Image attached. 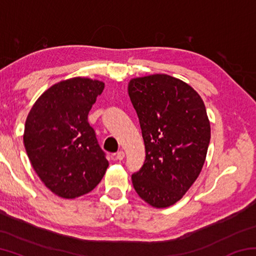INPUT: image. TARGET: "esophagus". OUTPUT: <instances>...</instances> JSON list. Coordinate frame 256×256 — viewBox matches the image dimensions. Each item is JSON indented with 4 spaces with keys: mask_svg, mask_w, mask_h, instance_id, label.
Masks as SVG:
<instances>
[{
    "mask_svg": "<svg viewBox=\"0 0 256 256\" xmlns=\"http://www.w3.org/2000/svg\"><path fill=\"white\" fill-rule=\"evenodd\" d=\"M124 157H125V154H124V151H118V154H116V159L118 160H123L124 159Z\"/></svg>",
    "mask_w": 256,
    "mask_h": 256,
    "instance_id": "34e87169",
    "label": "esophagus"
}]
</instances>
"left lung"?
Returning a JSON list of instances; mask_svg holds the SVG:
<instances>
[{
  "label": "left lung",
  "instance_id": "1",
  "mask_svg": "<svg viewBox=\"0 0 256 256\" xmlns=\"http://www.w3.org/2000/svg\"><path fill=\"white\" fill-rule=\"evenodd\" d=\"M128 92L140 122L146 160L133 188L151 206L178 202L200 175L211 128L206 106L192 86L168 74L131 79Z\"/></svg>",
  "mask_w": 256,
  "mask_h": 256
}]
</instances>
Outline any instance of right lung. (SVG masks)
Listing matches in <instances>:
<instances>
[{
  "label": "right lung",
  "mask_w": 256,
  "mask_h": 256,
  "mask_svg": "<svg viewBox=\"0 0 256 256\" xmlns=\"http://www.w3.org/2000/svg\"><path fill=\"white\" fill-rule=\"evenodd\" d=\"M105 84L76 76L50 86L30 110L24 144L32 166L50 192L76 198L92 192L108 162L88 114Z\"/></svg>",
  "instance_id": "right-lung-1"
}]
</instances>
